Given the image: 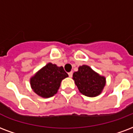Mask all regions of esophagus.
<instances>
[{"label":"esophagus","instance_id":"34e87169","mask_svg":"<svg viewBox=\"0 0 133 133\" xmlns=\"http://www.w3.org/2000/svg\"><path fill=\"white\" fill-rule=\"evenodd\" d=\"M68 75L70 77H72V72H68Z\"/></svg>","mask_w":133,"mask_h":133}]
</instances>
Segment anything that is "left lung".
<instances>
[{"mask_svg":"<svg viewBox=\"0 0 133 133\" xmlns=\"http://www.w3.org/2000/svg\"><path fill=\"white\" fill-rule=\"evenodd\" d=\"M72 79L80 93L88 97L99 96L106 84V78L87 65L79 67Z\"/></svg>","mask_w":133,"mask_h":133,"instance_id":"left-lung-1","label":"left lung"}]
</instances>
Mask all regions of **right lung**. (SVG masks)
<instances>
[{"mask_svg":"<svg viewBox=\"0 0 133 133\" xmlns=\"http://www.w3.org/2000/svg\"><path fill=\"white\" fill-rule=\"evenodd\" d=\"M68 77L63 67L49 63L30 77V84L37 96L48 98L57 93L61 81Z\"/></svg>","mask_w":133,"mask_h":133,"instance_id":"add662e5","label":"right lung"}]
</instances>
